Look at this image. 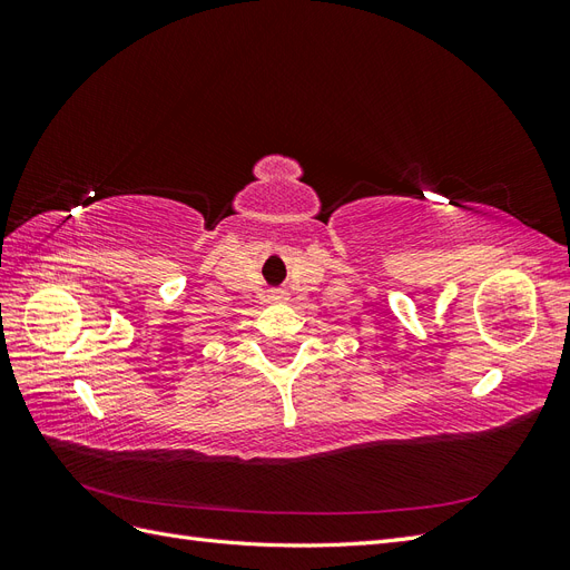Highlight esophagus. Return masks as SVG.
<instances>
[{
	"label": "esophagus",
	"mask_w": 570,
	"mask_h": 570,
	"mask_svg": "<svg viewBox=\"0 0 570 570\" xmlns=\"http://www.w3.org/2000/svg\"><path fill=\"white\" fill-rule=\"evenodd\" d=\"M275 297H278V299H281V297H283V292H278V295H275Z\"/></svg>",
	"instance_id": "esophagus-1"
}]
</instances>
